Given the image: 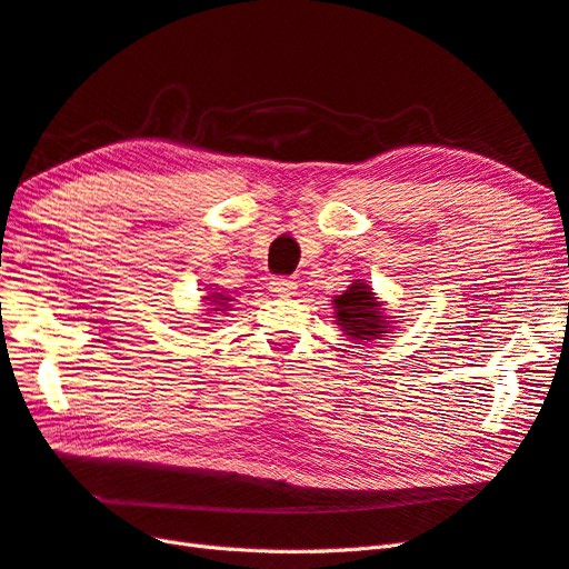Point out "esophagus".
<instances>
[{
	"label": "esophagus",
	"instance_id": "34e87169",
	"mask_svg": "<svg viewBox=\"0 0 569 569\" xmlns=\"http://www.w3.org/2000/svg\"><path fill=\"white\" fill-rule=\"evenodd\" d=\"M268 289L272 291L274 297H291V295H295L297 284L291 282V280H287V278H272V280L268 282Z\"/></svg>",
	"mask_w": 569,
	"mask_h": 569
}]
</instances>
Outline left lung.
I'll return each mask as SVG.
<instances>
[{
	"label": "left lung",
	"mask_w": 569,
	"mask_h": 569,
	"mask_svg": "<svg viewBox=\"0 0 569 569\" xmlns=\"http://www.w3.org/2000/svg\"><path fill=\"white\" fill-rule=\"evenodd\" d=\"M335 322L351 341H375L393 332L387 303L380 301L366 280H353L343 295L335 297Z\"/></svg>",
	"instance_id": "obj_1"
}]
</instances>
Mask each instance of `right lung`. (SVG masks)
I'll return each mask as SVG.
<instances>
[{
    "label": "right lung",
    "mask_w": 569,
    "mask_h": 569,
    "mask_svg": "<svg viewBox=\"0 0 569 569\" xmlns=\"http://www.w3.org/2000/svg\"><path fill=\"white\" fill-rule=\"evenodd\" d=\"M201 301H203V311H206V316H211V313H216V316H222V313H228L230 308H232V297H228L226 291H218V289H211L209 287V291H206V297H201ZM213 318V316H211ZM216 322H220V320H216Z\"/></svg>",
    "instance_id": "1"
}]
</instances>
